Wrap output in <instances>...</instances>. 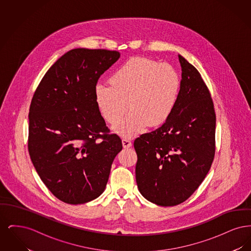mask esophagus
Masks as SVG:
<instances>
[{
  "label": "esophagus",
  "mask_w": 251,
  "mask_h": 251,
  "mask_svg": "<svg viewBox=\"0 0 251 251\" xmlns=\"http://www.w3.org/2000/svg\"><path fill=\"white\" fill-rule=\"evenodd\" d=\"M122 146H123L124 149L130 148V147H131V140L128 139V138H123V139H122Z\"/></svg>",
  "instance_id": "obj_1"
}]
</instances>
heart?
Instances as JSON below:
<instances>
[{"mask_svg": "<svg viewBox=\"0 0 251 251\" xmlns=\"http://www.w3.org/2000/svg\"><path fill=\"white\" fill-rule=\"evenodd\" d=\"M110 84H98L95 100L98 109L109 124L124 120L114 128L121 136L131 137L145 127H156L167 121L179 97L180 79L168 64L146 57L125 61L110 77Z\"/></svg>", "mask_w": 251, "mask_h": 251, "instance_id": "heart-1", "label": "heart"}]
</instances>
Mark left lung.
I'll return each instance as SVG.
<instances>
[{
	"label": "left lung",
	"mask_w": 251,
	"mask_h": 251,
	"mask_svg": "<svg viewBox=\"0 0 251 251\" xmlns=\"http://www.w3.org/2000/svg\"><path fill=\"white\" fill-rule=\"evenodd\" d=\"M181 81L175 108L155 131L134 140L135 178L146 200L160 206L185 201L205 179L215 151L214 102L201 73L179 55Z\"/></svg>",
	"instance_id": "1"
}]
</instances>
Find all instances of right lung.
Listing matches in <instances>:
<instances>
[{
	"instance_id": "obj_1",
	"label": "right lung",
	"mask_w": 251,
	"mask_h": 251,
	"mask_svg": "<svg viewBox=\"0 0 251 251\" xmlns=\"http://www.w3.org/2000/svg\"><path fill=\"white\" fill-rule=\"evenodd\" d=\"M120 56L117 50H71L49 69L33 96L29 154L41 180L63 202L84 204L100 197L122 150L94 93L100 75Z\"/></svg>"
}]
</instances>
